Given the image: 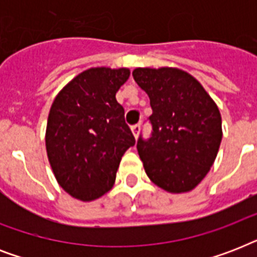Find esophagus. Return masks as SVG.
Listing matches in <instances>:
<instances>
[{"mask_svg":"<svg viewBox=\"0 0 257 257\" xmlns=\"http://www.w3.org/2000/svg\"><path fill=\"white\" fill-rule=\"evenodd\" d=\"M132 133H133V136L136 137L137 139V136H139V133H140V124H136V125H133L132 128Z\"/></svg>","mask_w":257,"mask_h":257,"instance_id":"obj_1","label":"esophagus"}]
</instances>
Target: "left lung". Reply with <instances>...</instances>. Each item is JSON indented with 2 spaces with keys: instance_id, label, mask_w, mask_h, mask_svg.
Here are the masks:
<instances>
[{
  "instance_id": "left-lung-1",
  "label": "left lung",
  "mask_w": 257,
  "mask_h": 257,
  "mask_svg": "<svg viewBox=\"0 0 257 257\" xmlns=\"http://www.w3.org/2000/svg\"><path fill=\"white\" fill-rule=\"evenodd\" d=\"M132 76L152 106V137L137 141L147 175L171 193L192 191L219 152L223 129L217 105L193 76L177 68H136Z\"/></svg>"
}]
</instances>
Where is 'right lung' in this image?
<instances>
[{
    "label": "right lung",
    "instance_id": "add662e5",
    "mask_svg": "<svg viewBox=\"0 0 257 257\" xmlns=\"http://www.w3.org/2000/svg\"><path fill=\"white\" fill-rule=\"evenodd\" d=\"M128 68H90L77 74L54 98L45 145L60 187L72 197L92 201L112 189L121 157L135 145L116 93Z\"/></svg>",
    "mask_w": 257,
    "mask_h": 257
}]
</instances>
